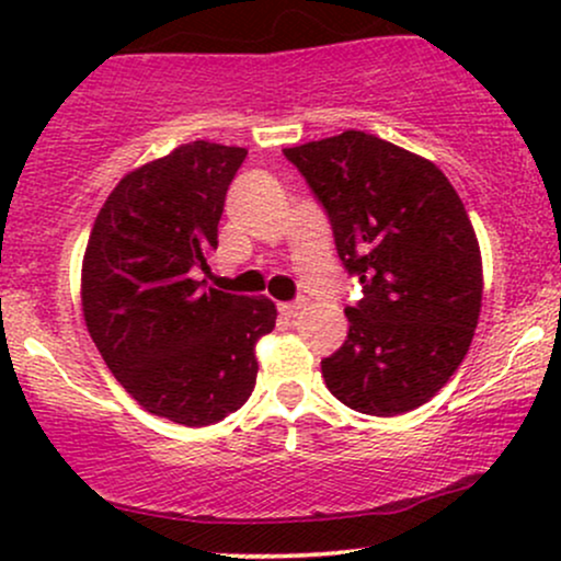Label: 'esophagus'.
Segmentation results:
<instances>
[{
  "mask_svg": "<svg viewBox=\"0 0 561 561\" xmlns=\"http://www.w3.org/2000/svg\"><path fill=\"white\" fill-rule=\"evenodd\" d=\"M302 308H306V300H295V302H282L279 311H282V317L295 319L302 311Z\"/></svg>",
  "mask_w": 561,
  "mask_h": 561,
  "instance_id": "34e87169",
  "label": "esophagus"
}]
</instances>
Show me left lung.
I'll use <instances>...</instances> for the list:
<instances>
[{
	"label": "left lung",
	"instance_id": "obj_1",
	"mask_svg": "<svg viewBox=\"0 0 561 561\" xmlns=\"http://www.w3.org/2000/svg\"><path fill=\"white\" fill-rule=\"evenodd\" d=\"M330 216L364 298L321 362L337 401L371 416L427 403L465 362L482 308V259L465 203L433 160L364 131L287 147Z\"/></svg>",
	"mask_w": 561,
	"mask_h": 561
}]
</instances>
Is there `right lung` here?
Returning <instances> with one entry per match:
<instances>
[{
	"mask_svg": "<svg viewBox=\"0 0 561 561\" xmlns=\"http://www.w3.org/2000/svg\"><path fill=\"white\" fill-rule=\"evenodd\" d=\"M248 150L179 145L128 171L94 218L81 263L87 330L107 369L150 414L221 422L255 388V343L274 330L266 295L205 287L224 199Z\"/></svg>",
	"mask_w": 561,
	"mask_h": 561,
	"instance_id": "obj_1",
	"label": "right lung"
}]
</instances>
